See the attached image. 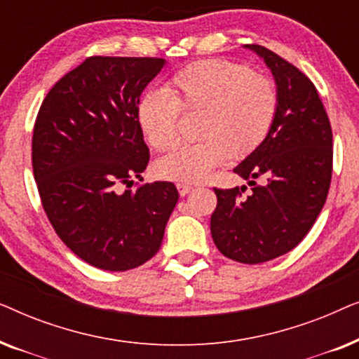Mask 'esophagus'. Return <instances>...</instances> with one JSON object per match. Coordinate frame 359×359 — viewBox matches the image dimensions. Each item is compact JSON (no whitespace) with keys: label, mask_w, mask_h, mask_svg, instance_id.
I'll return each mask as SVG.
<instances>
[{"label":"esophagus","mask_w":359,"mask_h":359,"mask_svg":"<svg viewBox=\"0 0 359 359\" xmlns=\"http://www.w3.org/2000/svg\"><path fill=\"white\" fill-rule=\"evenodd\" d=\"M176 188H178L180 196H186L188 193H191V191H193V186L186 184V183H178V184H176Z\"/></svg>","instance_id":"esophagus-1"}]
</instances>
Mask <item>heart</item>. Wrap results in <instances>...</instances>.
Returning <instances> with one entry per match:
<instances>
[{
	"label": "heart",
	"mask_w": 359,
	"mask_h": 359,
	"mask_svg": "<svg viewBox=\"0 0 359 359\" xmlns=\"http://www.w3.org/2000/svg\"><path fill=\"white\" fill-rule=\"evenodd\" d=\"M180 109L201 112L196 135L155 163L158 178L199 183L225 160H240L266 139L278 111L276 85L240 63L204 60L170 78L165 90L145 91L137 122L149 144L168 150L178 140Z\"/></svg>",
	"instance_id": "1"
}]
</instances>
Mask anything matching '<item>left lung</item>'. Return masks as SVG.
I'll return each instance as SVG.
<instances>
[{"label":"left lung","mask_w":359,"mask_h":359,"mask_svg":"<svg viewBox=\"0 0 359 359\" xmlns=\"http://www.w3.org/2000/svg\"><path fill=\"white\" fill-rule=\"evenodd\" d=\"M271 70L278 111L266 139L233 171L247 186L217 189L210 233L219 252L257 264L296 248L325 204L332 180V127L313 83L262 46H245ZM260 183L258 184L257 181Z\"/></svg>","instance_id":"obj_1"}]
</instances>
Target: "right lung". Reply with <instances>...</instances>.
Segmentation results:
<instances>
[{"instance_id": "obj_1", "label": "right lung", "mask_w": 359, "mask_h": 359, "mask_svg": "<svg viewBox=\"0 0 359 359\" xmlns=\"http://www.w3.org/2000/svg\"><path fill=\"white\" fill-rule=\"evenodd\" d=\"M163 58L91 57L43 100L32 135L42 205L62 242L91 266L137 268L160 250L178 191L168 181L135 191L150 160L137 102Z\"/></svg>"}]
</instances>
